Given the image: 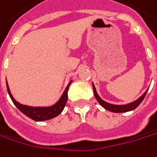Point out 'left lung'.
I'll return each instance as SVG.
<instances>
[{
  "label": "left lung",
  "mask_w": 157,
  "mask_h": 157,
  "mask_svg": "<svg viewBox=\"0 0 157 157\" xmlns=\"http://www.w3.org/2000/svg\"><path fill=\"white\" fill-rule=\"evenodd\" d=\"M93 89H94V94L95 96V98L97 100L99 103L101 104V106H102L105 109L109 110V111H111V112H114V113H122V112H128V111H131V110H133L137 108L138 106L140 104V102L143 101V99L146 96L147 93V89L145 93L140 97L139 99H137L136 101H132V102H130L128 104H124V105H116V104H111V103H109L105 101H103L102 99L99 96V94L96 92V88L93 83Z\"/></svg>",
  "instance_id": "1"
}]
</instances>
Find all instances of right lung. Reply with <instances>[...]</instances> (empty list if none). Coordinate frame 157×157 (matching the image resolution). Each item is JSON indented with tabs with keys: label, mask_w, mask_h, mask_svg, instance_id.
<instances>
[{
	"label": "right lung",
	"mask_w": 157,
	"mask_h": 157,
	"mask_svg": "<svg viewBox=\"0 0 157 157\" xmlns=\"http://www.w3.org/2000/svg\"><path fill=\"white\" fill-rule=\"evenodd\" d=\"M71 81L72 80H71L69 82L65 90L63 93L61 98L58 100V101L56 103H55L54 105L49 106V107H33V106L21 104L18 101H17L14 99V97L12 96L8 82H7V89H8L9 95L11 98L13 103L15 104V106L19 109L22 113L25 114V116H27L28 117H30L31 119H33L34 121H45V120H48V119L54 118V117H57L58 115L62 113V111L63 110L67 102L68 89L70 87V85L71 84Z\"/></svg>",
	"instance_id": "add662e5"
}]
</instances>
